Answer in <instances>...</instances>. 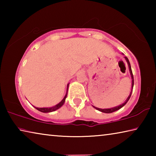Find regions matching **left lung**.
Returning a JSON list of instances; mask_svg holds the SVG:
<instances>
[{"label":"left lung","instance_id":"left-lung-1","mask_svg":"<svg viewBox=\"0 0 156 156\" xmlns=\"http://www.w3.org/2000/svg\"><path fill=\"white\" fill-rule=\"evenodd\" d=\"M125 58L126 59V62H127V64H128V66H129V72H130V74H131V78H132V86H131V91L130 94H129V96H128L127 98H126V100H125V102H124L123 104L119 105V106L118 107H113V108H110V109H100V108H98V107H96L93 106L95 109L100 111V112H103V113H113L115 112V111H118V109H120L122 108V107L125 106V105L126 104V102H127L129 101V98H130V97L131 96V93H132V91H133V84H134V81H133V73H132V70H131V65H130V62H129V59L126 58V56H125Z\"/></svg>","mask_w":156,"mask_h":156}]
</instances>
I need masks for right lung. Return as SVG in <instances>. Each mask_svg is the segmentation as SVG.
Wrapping results in <instances>:
<instances>
[{
	"mask_svg": "<svg viewBox=\"0 0 156 156\" xmlns=\"http://www.w3.org/2000/svg\"><path fill=\"white\" fill-rule=\"evenodd\" d=\"M68 87H69V84H67V93H66V95H65V96L64 97V98H63L62 100V101L61 102H60L58 104V105H55V106H54V107H44V108H38V107H35L36 109H37V110H38V111H40V112H43V113H49V112H54V111H56V110H57V109H58L60 107H61L62 105H63V104L65 103V99H66V98H67V91H68Z\"/></svg>",
	"mask_w": 156,
	"mask_h": 156,
	"instance_id": "obj_1",
	"label": "right lung"
}]
</instances>
